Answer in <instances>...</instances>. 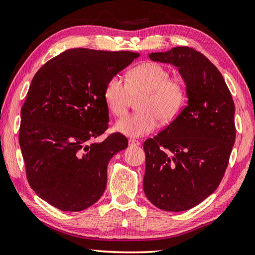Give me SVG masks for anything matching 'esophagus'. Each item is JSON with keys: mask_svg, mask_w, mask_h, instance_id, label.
<instances>
[{"mask_svg": "<svg viewBox=\"0 0 255 255\" xmlns=\"http://www.w3.org/2000/svg\"><path fill=\"white\" fill-rule=\"evenodd\" d=\"M128 144H129V145H133V146H137V145H140L141 143L138 142L137 140H134V138H129Z\"/></svg>", "mask_w": 255, "mask_h": 255, "instance_id": "34e87169", "label": "esophagus"}]
</instances>
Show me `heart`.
Listing matches in <instances>:
<instances>
[{
  "label": "heart",
  "mask_w": 255,
  "mask_h": 255,
  "mask_svg": "<svg viewBox=\"0 0 255 255\" xmlns=\"http://www.w3.org/2000/svg\"><path fill=\"white\" fill-rule=\"evenodd\" d=\"M103 98L109 111L122 117L133 99L140 112L120 119L115 131L129 137H140L154 132L158 121L169 123L183 108L186 89L183 81L171 78L170 72L155 62H144L128 72L127 82L113 75L104 86Z\"/></svg>",
  "instance_id": "1"
}]
</instances>
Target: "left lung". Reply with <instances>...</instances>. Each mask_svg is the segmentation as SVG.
<instances>
[{
    "instance_id": "left-lung-1",
    "label": "left lung",
    "mask_w": 255,
    "mask_h": 255,
    "mask_svg": "<svg viewBox=\"0 0 255 255\" xmlns=\"http://www.w3.org/2000/svg\"><path fill=\"white\" fill-rule=\"evenodd\" d=\"M179 69L187 104L164 129L144 142L143 190L156 208L186 211L218 189L235 141L234 102L220 71L192 47L151 53Z\"/></svg>"
}]
</instances>
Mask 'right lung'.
I'll return each instance as SVG.
<instances>
[{
    "instance_id": "obj_1",
    "label": "right lung",
    "mask_w": 255,
    "mask_h": 255,
    "mask_svg": "<svg viewBox=\"0 0 255 255\" xmlns=\"http://www.w3.org/2000/svg\"><path fill=\"white\" fill-rule=\"evenodd\" d=\"M140 55L129 51L71 49L36 72L21 109L18 142L32 190L62 211L79 212L101 198L108 164L128 138L108 129V80Z\"/></svg>"
}]
</instances>
